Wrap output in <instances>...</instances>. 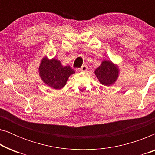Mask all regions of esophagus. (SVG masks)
<instances>
[{
	"label": "esophagus",
	"mask_w": 155,
	"mask_h": 155,
	"mask_svg": "<svg viewBox=\"0 0 155 155\" xmlns=\"http://www.w3.org/2000/svg\"><path fill=\"white\" fill-rule=\"evenodd\" d=\"M87 69H88L87 65H82V66L81 68H78V69H77V71H78V72L86 71H87Z\"/></svg>",
	"instance_id": "esophagus-1"
}]
</instances>
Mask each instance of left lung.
Here are the masks:
<instances>
[{
    "mask_svg": "<svg viewBox=\"0 0 155 155\" xmlns=\"http://www.w3.org/2000/svg\"><path fill=\"white\" fill-rule=\"evenodd\" d=\"M118 73L119 70L117 65L109 61H104L94 71L99 82L105 86L114 84L118 77Z\"/></svg>",
    "mask_w": 155,
    "mask_h": 155,
    "instance_id": "1",
    "label": "left lung"
}]
</instances>
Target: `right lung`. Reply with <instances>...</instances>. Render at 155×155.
Returning <instances> with one entry per match:
<instances>
[{
	"label": "right lung",
	"instance_id": "obj_1",
	"mask_svg": "<svg viewBox=\"0 0 155 155\" xmlns=\"http://www.w3.org/2000/svg\"><path fill=\"white\" fill-rule=\"evenodd\" d=\"M39 75L43 82L55 90H60L65 85L70 75L75 71L69 66H63L57 59L48 60L44 57L40 63Z\"/></svg>",
	"mask_w": 155,
	"mask_h": 155
}]
</instances>
